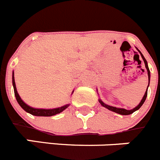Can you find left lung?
Here are the masks:
<instances>
[{"label": "left lung", "instance_id": "8db88e82", "mask_svg": "<svg viewBox=\"0 0 160 160\" xmlns=\"http://www.w3.org/2000/svg\"><path fill=\"white\" fill-rule=\"evenodd\" d=\"M137 50H138L139 52H140V53H141V58H142L143 61H144V65H145V68H146V69H147V71H148V86H149V81H150V70H149L148 66V62H147V61H146L145 58H144V57L143 56V54L141 53V52L137 48ZM147 95H148V88H147V90H146L145 93H144V97H143L142 99H141V102H140V103H139L138 105L137 106V107H134L133 109H132V110H125V109H123V108H117V107H111V106H109V105H107V104L104 103V102H102L101 99H98V102H100V104L102 106V107H104L105 108L108 109V110H111V111L115 112V113H117V114H122V115H129V114H132V113H133V112H135L136 110H139V109L141 108V106L144 104V101H145L146 98H147Z\"/></svg>", "mask_w": 160, "mask_h": 160}]
</instances>
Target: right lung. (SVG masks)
Wrapping results in <instances>:
<instances>
[{"instance_id":"right-lung-1","label":"right lung","mask_w":160,"mask_h":160,"mask_svg":"<svg viewBox=\"0 0 160 160\" xmlns=\"http://www.w3.org/2000/svg\"><path fill=\"white\" fill-rule=\"evenodd\" d=\"M12 85L13 88H14V93L15 96H16V100H17L19 106L23 109L26 112L29 113V114H32L35 116H43V117H50V116L55 115L57 114H60L61 112L65 110L67 107L69 106V104L63 106V107H58V108H53V109H37V108H33V107H30L28 104L25 103L23 100L21 99L20 96L18 94L17 90H16V83H15V79H14V72H12Z\"/></svg>"}]
</instances>
